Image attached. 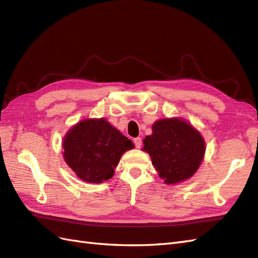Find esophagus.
<instances>
[{"instance_id": "obj_1", "label": "esophagus", "mask_w": 258, "mask_h": 258, "mask_svg": "<svg viewBox=\"0 0 258 258\" xmlns=\"http://www.w3.org/2000/svg\"><path fill=\"white\" fill-rule=\"evenodd\" d=\"M134 142H135V144H136V147L137 148H140L142 146V139L141 138H136L135 140H134Z\"/></svg>"}]
</instances>
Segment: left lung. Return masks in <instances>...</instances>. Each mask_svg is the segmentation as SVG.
<instances>
[{
  "instance_id": "left-lung-1",
  "label": "left lung",
  "mask_w": 258,
  "mask_h": 258,
  "mask_svg": "<svg viewBox=\"0 0 258 258\" xmlns=\"http://www.w3.org/2000/svg\"><path fill=\"white\" fill-rule=\"evenodd\" d=\"M152 135L143 140V151L167 185L190 178L197 172L206 153L200 132L183 118H163L152 126Z\"/></svg>"
}]
</instances>
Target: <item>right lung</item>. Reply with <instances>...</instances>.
<instances>
[{
    "mask_svg": "<svg viewBox=\"0 0 258 258\" xmlns=\"http://www.w3.org/2000/svg\"><path fill=\"white\" fill-rule=\"evenodd\" d=\"M135 147L131 140L105 118H87L70 128L62 141L63 158L82 181L100 184L114 175L124 152Z\"/></svg>",
    "mask_w": 258,
    "mask_h": 258,
    "instance_id": "add662e5",
    "label": "right lung"
}]
</instances>
